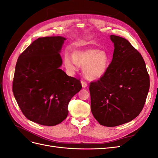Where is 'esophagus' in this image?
<instances>
[{
    "label": "esophagus",
    "instance_id": "esophagus-1",
    "mask_svg": "<svg viewBox=\"0 0 158 158\" xmlns=\"http://www.w3.org/2000/svg\"><path fill=\"white\" fill-rule=\"evenodd\" d=\"M81 84H82V88H86V87H87V85H88L87 83L85 82H84V80H82V81H81Z\"/></svg>",
    "mask_w": 158,
    "mask_h": 158
}]
</instances>
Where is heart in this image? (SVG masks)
<instances>
[{
    "label": "heart",
    "mask_w": 158,
    "mask_h": 158,
    "mask_svg": "<svg viewBox=\"0 0 158 158\" xmlns=\"http://www.w3.org/2000/svg\"><path fill=\"white\" fill-rule=\"evenodd\" d=\"M64 64L70 73L77 71L79 66L84 67L85 78L95 81L102 78L106 74L109 66V59L106 51L89 48L74 51L73 55L66 52L64 55Z\"/></svg>",
    "instance_id": "1"
}]
</instances>
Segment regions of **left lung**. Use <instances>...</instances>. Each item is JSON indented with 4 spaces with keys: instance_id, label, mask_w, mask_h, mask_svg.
<instances>
[{
    "instance_id": "8db88e82",
    "label": "left lung",
    "mask_w": 158,
    "mask_h": 158,
    "mask_svg": "<svg viewBox=\"0 0 158 158\" xmlns=\"http://www.w3.org/2000/svg\"><path fill=\"white\" fill-rule=\"evenodd\" d=\"M113 59L106 74L89 85L91 111L101 125L116 127L140 114L150 88L142 55L126 39L110 35Z\"/></svg>"
}]
</instances>
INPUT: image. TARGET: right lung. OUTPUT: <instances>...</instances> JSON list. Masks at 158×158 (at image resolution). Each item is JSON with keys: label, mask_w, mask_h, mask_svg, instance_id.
I'll list each match as a JSON object with an SVG mask.
<instances>
[{"label": "right lung", "mask_w": 158, "mask_h": 158, "mask_svg": "<svg viewBox=\"0 0 158 158\" xmlns=\"http://www.w3.org/2000/svg\"><path fill=\"white\" fill-rule=\"evenodd\" d=\"M66 39L40 37L19 56L12 90L16 102L30 121L55 126L68 115V105L82 89L80 81L60 69V52Z\"/></svg>", "instance_id": "right-lung-1"}]
</instances>
